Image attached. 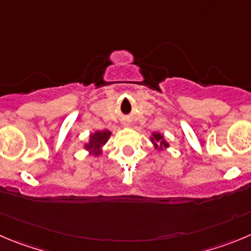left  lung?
<instances>
[{
  "label": "left lung",
  "instance_id": "left-lung-1",
  "mask_svg": "<svg viewBox=\"0 0 251 251\" xmlns=\"http://www.w3.org/2000/svg\"><path fill=\"white\" fill-rule=\"evenodd\" d=\"M152 142H154V145L157 146V144H160V147H167L168 145L166 144V141L163 140V136L161 135V133H156L154 132L153 135H152Z\"/></svg>",
  "mask_w": 251,
  "mask_h": 251
}]
</instances>
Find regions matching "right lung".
Listing matches in <instances>:
<instances>
[{
  "mask_svg": "<svg viewBox=\"0 0 251 251\" xmlns=\"http://www.w3.org/2000/svg\"><path fill=\"white\" fill-rule=\"evenodd\" d=\"M110 131L104 130V131H97L95 133H91L90 135V141L86 145V149L90 150L94 154H100V149L106 144L107 139L110 137Z\"/></svg>",
  "mask_w": 251,
  "mask_h": 251,
  "instance_id": "right-lung-1",
  "label": "right lung"
}]
</instances>
